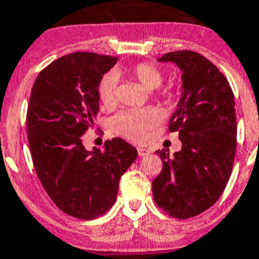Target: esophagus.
<instances>
[{"instance_id":"34e87169","label":"esophagus","mask_w":259,"mask_h":259,"mask_svg":"<svg viewBox=\"0 0 259 259\" xmlns=\"http://www.w3.org/2000/svg\"><path fill=\"white\" fill-rule=\"evenodd\" d=\"M149 149H145V147H137V154L139 156H145V155L149 154Z\"/></svg>"}]
</instances>
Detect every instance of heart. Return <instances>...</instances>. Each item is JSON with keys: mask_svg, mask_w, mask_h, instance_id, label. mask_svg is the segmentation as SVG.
I'll return each instance as SVG.
<instances>
[{"mask_svg": "<svg viewBox=\"0 0 259 259\" xmlns=\"http://www.w3.org/2000/svg\"><path fill=\"white\" fill-rule=\"evenodd\" d=\"M128 76L134 78L146 90H156L164 81V72L161 68L151 62L137 63L125 71ZM99 98L105 108H113L118 100V78L114 73L103 76L98 88ZM157 123V115L152 109H128L122 110L112 119L113 131L118 135L131 139L134 141H142L147 132Z\"/></svg>", "mask_w": 259, "mask_h": 259, "instance_id": "b5f03b06", "label": "heart"}]
</instances>
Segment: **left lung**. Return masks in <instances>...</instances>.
<instances>
[{
    "label": "left lung",
    "mask_w": 259,
    "mask_h": 259,
    "mask_svg": "<svg viewBox=\"0 0 259 259\" xmlns=\"http://www.w3.org/2000/svg\"><path fill=\"white\" fill-rule=\"evenodd\" d=\"M161 62L182 70V97L169 119L182 150H157L162 169L152 181L157 207L176 219L205 212L220 198L233 170L236 150L234 94L223 72L193 51L165 53Z\"/></svg>",
    "instance_id": "left-lung-1"
}]
</instances>
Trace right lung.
<instances>
[{
  "label": "right lung",
  "instance_id": "add662e5",
  "mask_svg": "<svg viewBox=\"0 0 259 259\" xmlns=\"http://www.w3.org/2000/svg\"><path fill=\"white\" fill-rule=\"evenodd\" d=\"M118 58L75 52L49 63L31 89L26 131L36 176L49 198L72 218L93 220L115 202L120 177L137 150L115 137L88 151L82 135L99 110V82Z\"/></svg>",
  "mask_w": 259,
  "mask_h": 259
}]
</instances>
